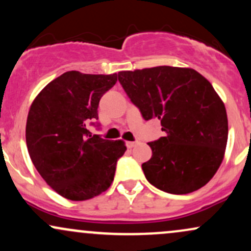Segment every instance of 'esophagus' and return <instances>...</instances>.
Here are the masks:
<instances>
[{
  "instance_id": "1",
  "label": "esophagus",
  "mask_w": 251,
  "mask_h": 251,
  "mask_svg": "<svg viewBox=\"0 0 251 251\" xmlns=\"http://www.w3.org/2000/svg\"><path fill=\"white\" fill-rule=\"evenodd\" d=\"M137 144H138V142H127V143H126V146H127L128 149H132V148H134Z\"/></svg>"
}]
</instances>
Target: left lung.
I'll return each instance as SVG.
<instances>
[{
  "label": "left lung",
  "instance_id": "left-lung-1",
  "mask_svg": "<svg viewBox=\"0 0 251 251\" xmlns=\"http://www.w3.org/2000/svg\"><path fill=\"white\" fill-rule=\"evenodd\" d=\"M145 120L158 118L165 137L149 143L151 159L142 165L152 185L185 195L214 177L226 153L227 117L212 85L192 68L158 66L118 73Z\"/></svg>",
  "mask_w": 251,
  "mask_h": 251
}]
</instances>
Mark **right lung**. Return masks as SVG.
<instances>
[{"label": "right lung", "mask_w": 251, "mask_h": 251, "mask_svg": "<svg viewBox=\"0 0 251 251\" xmlns=\"http://www.w3.org/2000/svg\"><path fill=\"white\" fill-rule=\"evenodd\" d=\"M117 82V73H63L31 103L25 125L30 159L46 183L62 197L86 201L111 186L123 140L92 135L87 124L98 119L101 97Z\"/></svg>", "instance_id": "add662e5"}]
</instances>
